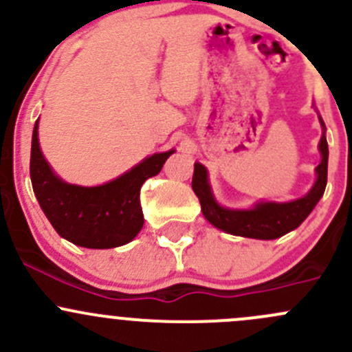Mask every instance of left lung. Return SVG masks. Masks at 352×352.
Returning a JSON list of instances; mask_svg holds the SVG:
<instances>
[{
  "instance_id": "1",
  "label": "left lung",
  "mask_w": 352,
  "mask_h": 352,
  "mask_svg": "<svg viewBox=\"0 0 352 352\" xmlns=\"http://www.w3.org/2000/svg\"><path fill=\"white\" fill-rule=\"evenodd\" d=\"M322 127L325 124L320 117ZM322 162L315 168L317 180L307 196L291 202H258L252 209H228L219 206L214 201L208 180V172L201 163H194L192 189L201 202V209L204 218L216 228L226 233L247 239L258 240H274L286 235L291 230L298 228L307 219V216L314 211L317 202L324 196L325 186H327V162H329V146L325 140V131L320 138Z\"/></svg>"
}]
</instances>
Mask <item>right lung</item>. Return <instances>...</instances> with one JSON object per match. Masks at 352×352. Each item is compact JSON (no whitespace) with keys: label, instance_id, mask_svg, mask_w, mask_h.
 <instances>
[{"label":"right lung","instance_id":"1","mask_svg":"<svg viewBox=\"0 0 352 352\" xmlns=\"http://www.w3.org/2000/svg\"><path fill=\"white\" fill-rule=\"evenodd\" d=\"M38 120L34 126L30 179L35 197L63 239L87 248H113L129 243L143 228L140 190L158 175L173 150L155 153L116 180L81 187L59 179L38 146Z\"/></svg>","mask_w":352,"mask_h":352}]
</instances>
